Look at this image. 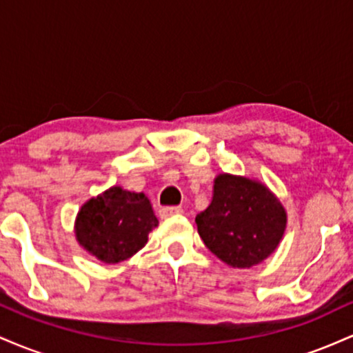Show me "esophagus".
<instances>
[{
  "label": "esophagus",
  "instance_id": "esophagus-1",
  "mask_svg": "<svg viewBox=\"0 0 353 353\" xmlns=\"http://www.w3.org/2000/svg\"><path fill=\"white\" fill-rule=\"evenodd\" d=\"M184 212V209L179 208V205H165V208L159 209V217L161 219H168L172 216H181Z\"/></svg>",
  "mask_w": 353,
  "mask_h": 353
}]
</instances>
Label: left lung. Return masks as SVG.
<instances>
[{"mask_svg": "<svg viewBox=\"0 0 353 353\" xmlns=\"http://www.w3.org/2000/svg\"><path fill=\"white\" fill-rule=\"evenodd\" d=\"M285 222V210L265 185L229 174L214 181L212 202L196 216L205 247L237 269L269 257L281 242Z\"/></svg>", "mask_w": 353, "mask_h": 353, "instance_id": "8db88e82", "label": "left lung"}]
</instances>
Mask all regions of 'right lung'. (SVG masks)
I'll return each instance as SVG.
<instances>
[{
    "label": "right lung",
    "instance_id": "right-lung-1",
    "mask_svg": "<svg viewBox=\"0 0 353 353\" xmlns=\"http://www.w3.org/2000/svg\"><path fill=\"white\" fill-rule=\"evenodd\" d=\"M157 224L151 202L144 194L111 188L81 208L76 237L99 261L117 264L143 249L148 234Z\"/></svg>",
    "mask_w": 353,
    "mask_h": 353
}]
</instances>
